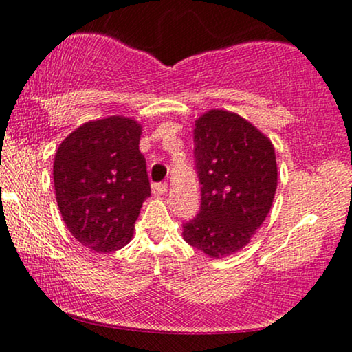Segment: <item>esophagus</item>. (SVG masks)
<instances>
[{
  "mask_svg": "<svg viewBox=\"0 0 352 352\" xmlns=\"http://www.w3.org/2000/svg\"><path fill=\"white\" fill-rule=\"evenodd\" d=\"M166 190H168L166 182H155V184H152V194L153 195H163Z\"/></svg>",
  "mask_w": 352,
  "mask_h": 352,
  "instance_id": "34e87169",
  "label": "esophagus"
}]
</instances>
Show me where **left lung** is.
Segmentation results:
<instances>
[{
  "label": "left lung",
  "instance_id": "1",
  "mask_svg": "<svg viewBox=\"0 0 352 352\" xmlns=\"http://www.w3.org/2000/svg\"><path fill=\"white\" fill-rule=\"evenodd\" d=\"M194 162L200 211L184 223V240L213 258L250 242L271 210L277 189L272 142L252 123L210 110L194 128Z\"/></svg>",
  "mask_w": 352,
  "mask_h": 352
}]
</instances>
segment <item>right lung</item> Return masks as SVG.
<instances>
[{"mask_svg":"<svg viewBox=\"0 0 352 352\" xmlns=\"http://www.w3.org/2000/svg\"><path fill=\"white\" fill-rule=\"evenodd\" d=\"M139 138L134 120L110 117L81 124L57 148V205L72 235L93 252L124 247L151 197Z\"/></svg>","mask_w":352,"mask_h":352,"instance_id":"1","label":"right lung"}]
</instances>
